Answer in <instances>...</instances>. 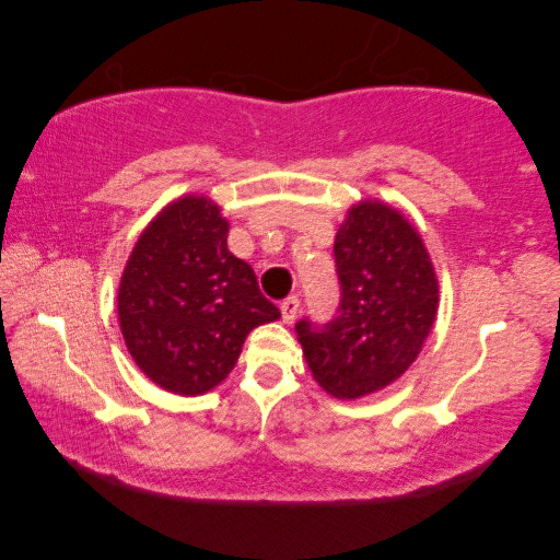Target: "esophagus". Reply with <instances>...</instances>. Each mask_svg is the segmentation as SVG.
<instances>
[{"instance_id": "obj_1", "label": "esophagus", "mask_w": 560, "mask_h": 560, "mask_svg": "<svg viewBox=\"0 0 560 560\" xmlns=\"http://www.w3.org/2000/svg\"><path fill=\"white\" fill-rule=\"evenodd\" d=\"M299 311H301V299L299 295H289V299L281 301V317L283 323L291 325L295 317H299Z\"/></svg>"}]
</instances>
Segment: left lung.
I'll return each mask as SVG.
<instances>
[{
	"label": "left lung",
	"mask_w": 560,
	"mask_h": 560,
	"mask_svg": "<svg viewBox=\"0 0 560 560\" xmlns=\"http://www.w3.org/2000/svg\"><path fill=\"white\" fill-rule=\"evenodd\" d=\"M335 261L337 315L325 325L301 319L295 331L319 387L359 399L395 383L421 353L438 313V279L421 235L377 199L349 209Z\"/></svg>",
	"instance_id": "8db88e82"
}]
</instances>
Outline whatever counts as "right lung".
<instances>
[{
	"label": "right lung",
	"mask_w": 560,
	"mask_h": 560,
	"mask_svg": "<svg viewBox=\"0 0 560 560\" xmlns=\"http://www.w3.org/2000/svg\"><path fill=\"white\" fill-rule=\"evenodd\" d=\"M120 329L139 371L195 397L237 363L245 337L279 319L247 261L229 253V221L207 197L165 207L127 259L117 291Z\"/></svg>",
	"instance_id": "add662e5"
}]
</instances>
